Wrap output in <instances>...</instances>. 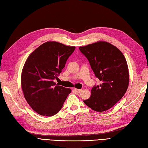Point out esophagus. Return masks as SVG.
I'll return each instance as SVG.
<instances>
[{
	"instance_id": "1",
	"label": "esophagus",
	"mask_w": 148,
	"mask_h": 148,
	"mask_svg": "<svg viewBox=\"0 0 148 148\" xmlns=\"http://www.w3.org/2000/svg\"><path fill=\"white\" fill-rule=\"evenodd\" d=\"M74 90H75V91L76 92L78 93V94L80 93L81 92H82V89H78V88H74Z\"/></svg>"
}]
</instances>
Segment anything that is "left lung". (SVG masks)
<instances>
[{"instance_id": "left-lung-1", "label": "left lung", "mask_w": 148, "mask_h": 148, "mask_svg": "<svg viewBox=\"0 0 148 148\" xmlns=\"http://www.w3.org/2000/svg\"><path fill=\"white\" fill-rule=\"evenodd\" d=\"M101 84L95 85L91 96L84 103L98 112L106 111L119 101L129 84L125 58L119 49L107 42L99 41L80 47Z\"/></svg>"}]
</instances>
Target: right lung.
<instances>
[{
    "instance_id": "add662e5",
    "label": "right lung",
    "mask_w": 148,
    "mask_h": 148,
    "mask_svg": "<svg viewBox=\"0 0 148 148\" xmlns=\"http://www.w3.org/2000/svg\"><path fill=\"white\" fill-rule=\"evenodd\" d=\"M75 47L47 42L29 54L21 73V88L28 104L38 114L51 116L60 111L70 88L56 85L57 79Z\"/></svg>"
}]
</instances>
